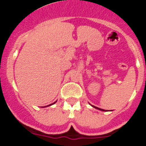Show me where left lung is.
I'll list each match as a JSON object with an SVG mask.
<instances>
[{
  "mask_svg": "<svg viewBox=\"0 0 146 146\" xmlns=\"http://www.w3.org/2000/svg\"><path fill=\"white\" fill-rule=\"evenodd\" d=\"M92 107H94V108H96V109L99 110H102V111H104V110L101 109V108H97V107H95V106H94V105H92Z\"/></svg>",
  "mask_w": 146,
  "mask_h": 146,
  "instance_id": "obj_1",
  "label": "left lung"
}]
</instances>
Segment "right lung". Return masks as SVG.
Returning a JSON list of instances; mask_svg holds the SVG:
<instances>
[{"label":"right lung","mask_w":146,"mask_h":146,"mask_svg":"<svg viewBox=\"0 0 146 146\" xmlns=\"http://www.w3.org/2000/svg\"><path fill=\"white\" fill-rule=\"evenodd\" d=\"M55 102H54V103H52V104H50V105H52V104H55ZM50 105H49V106H50ZM47 106H48V105H47Z\"/></svg>","instance_id":"add662e5"}]
</instances>
